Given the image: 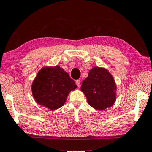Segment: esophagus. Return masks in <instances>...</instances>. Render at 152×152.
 <instances>
[{
  "label": "esophagus",
  "instance_id": "esophagus-1",
  "mask_svg": "<svg viewBox=\"0 0 152 152\" xmlns=\"http://www.w3.org/2000/svg\"><path fill=\"white\" fill-rule=\"evenodd\" d=\"M76 85L78 86V87H80L81 84H80V80H76Z\"/></svg>",
  "mask_w": 152,
  "mask_h": 152
}]
</instances>
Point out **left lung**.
I'll list each match as a JSON object with an SVG mask.
<instances>
[{
  "label": "left lung",
  "instance_id": "obj_1",
  "mask_svg": "<svg viewBox=\"0 0 152 152\" xmlns=\"http://www.w3.org/2000/svg\"><path fill=\"white\" fill-rule=\"evenodd\" d=\"M80 89L89 104L102 110L113 105L116 100L117 86L113 76L105 68L94 67L83 81Z\"/></svg>",
  "mask_w": 152,
  "mask_h": 152
}]
</instances>
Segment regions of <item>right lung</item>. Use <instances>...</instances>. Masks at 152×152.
Instances as JSON below:
<instances>
[{
	"mask_svg": "<svg viewBox=\"0 0 152 152\" xmlns=\"http://www.w3.org/2000/svg\"><path fill=\"white\" fill-rule=\"evenodd\" d=\"M75 82L58 65L44 67L33 81L31 89L36 102L50 110L63 106L70 91L76 89Z\"/></svg>",
	"mask_w": 152,
	"mask_h": 152,
	"instance_id": "add662e5",
	"label": "right lung"
}]
</instances>
